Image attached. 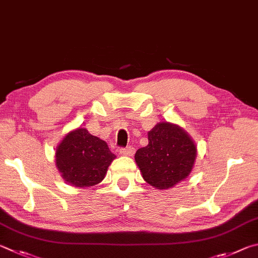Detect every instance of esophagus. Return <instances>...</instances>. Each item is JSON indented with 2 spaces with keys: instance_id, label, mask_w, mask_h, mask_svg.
Wrapping results in <instances>:
<instances>
[{
  "instance_id": "34e87169",
  "label": "esophagus",
  "mask_w": 258,
  "mask_h": 258,
  "mask_svg": "<svg viewBox=\"0 0 258 258\" xmlns=\"http://www.w3.org/2000/svg\"><path fill=\"white\" fill-rule=\"evenodd\" d=\"M135 153V148L133 146H128L125 148H120V154L124 156H130Z\"/></svg>"
}]
</instances>
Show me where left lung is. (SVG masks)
Returning <instances> with one entry per match:
<instances>
[{
    "label": "left lung",
    "instance_id": "obj_1",
    "mask_svg": "<svg viewBox=\"0 0 258 258\" xmlns=\"http://www.w3.org/2000/svg\"><path fill=\"white\" fill-rule=\"evenodd\" d=\"M197 150L180 126L160 122L148 133V145L139 148L135 160L145 181L157 189H169L191 172Z\"/></svg>",
    "mask_w": 258,
    "mask_h": 258
}]
</instances>
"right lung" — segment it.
<instances>
[{
	"label": "right lung",
	"mask_w": 258,
	"mask_h": 258,
	"mask_svg": "<svg viewBox=\"0 0 258 258\" xmlns=\"http://www.w3.org/2000/svg\"><path fill=\"white\" fill-rule=\"evenodd\" d=\"M114 159L107 144L85 128L68 134L55 153L56 166L63 179L79 188L101 182Z\"/></svg>",
	"instance_id": "1"
}]
</instances>
